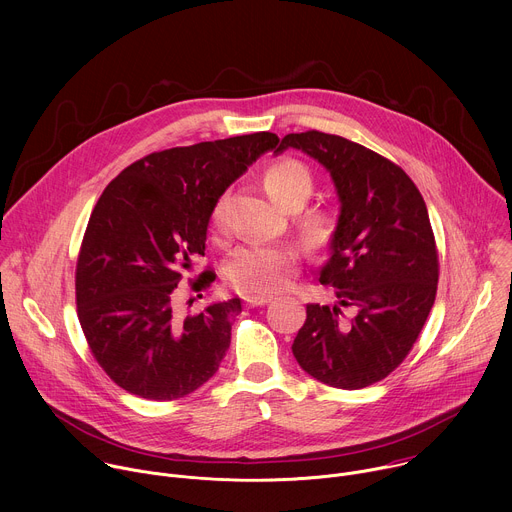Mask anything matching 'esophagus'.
Segmentation results:
<instances>
[{"mask_svg":"<svg viewBox=\"0 0 512 512\" xmlns=\"http://www.w3.org/2000/svg\"><path fill=\"white\" fill-rule=\"evenodd\" d=\"M243 300H245V304H247L249 308H257V306L269 304L273 298H271V296H245Z\"/></svg>","mask_w":512,"mask_h":512,"instance_id":"esophagus-1","label":"esophagus"}]
</instances>
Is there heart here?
Wrapping results in <instances>:
<instances>
[{
    "instance_id": "b5f03b06",
    "label": "heart",
    "mask_w": 512,
    "mask_h": 512,
    "mask_svg": "<svg viewBox=\"0 0 512 512\" xmlns=\"http://www.w3.org/2000/svg\"><path fill=\"white\" fill-rule=\"evenodd\" d=\"M263 184L267 194L285 208L302 206L312 190L314 180L310 170L291 158L277 160L267 166L263 174ZM210 227L216 237H221L227 229L225 204L216 202L210 214ZM334 229V218L328 210H308L300 216V231L310 245L322 247ZM302 261V253L291 243H267L241 247L227 269L231 285L243 294H271L287 285L291 275L296 273Z\"/></svg>"
}]
</instances>
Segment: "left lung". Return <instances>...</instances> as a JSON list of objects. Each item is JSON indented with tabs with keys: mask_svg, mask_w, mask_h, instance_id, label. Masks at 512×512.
Instances as JSON below:
<instances>
[{
	"mask_svg": "<svg viewBox=\"0 0 512 512\" xmlns=\"http://www.w3.org/2000/svg\"><path fill=\"white\" fill-rule=\"evenodd\" d=\"M287 148L318 160L340 200L330 257L318 273L336 302L308 304L291 350L324 385L369 387L403 362L435 302L440 263L427 206L397 164L360 143L312 129L287 133L273 154Z\"/></svg>",
	"mask_w": 512,
	"mask_h": 512,
	"instance_id": "1",
	"label": "left lung"
}]
</instances>
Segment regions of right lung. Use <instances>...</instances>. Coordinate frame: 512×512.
Masks as SVG:
<instances>
[{
	"instance_id": "right-lung-1",
	"label": "right lung",
	"mask_w": 512,
	"mask_h": 512,
	"mask_svg": "<svg viewBox=\"0 0 512 512\" xmlns=\"http://www.w3.org/2000/svg\"><path fill=\"white\" fill-rule=\"evenodd\" d=\"M277 143L257 131L154 152L103 190L77 261V312L95 360L127 393L172 401L218 371L241 300L176 318L174 289L204 255L218 198ZM214 277L204 271L194 287Z\"/></svg>"
}]
</instances>
